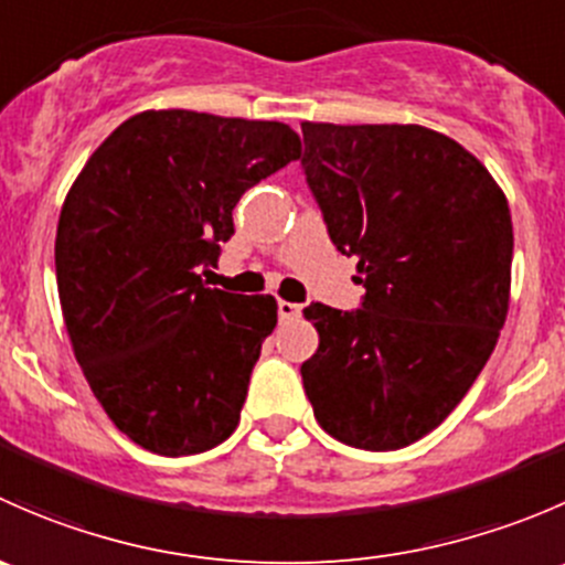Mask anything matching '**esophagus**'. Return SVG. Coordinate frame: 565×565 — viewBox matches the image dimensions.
<instances>
[{
    "instance_id": "1",
    "label": "esophagus",
    "mask_w": 565,
    "mask_h": 565,
    "mask_svg": "<svg viewBox=\"0 0 565 565\" xmlns=\"http://www.w3.org/2000/svg\"><path fill=\"white\" fill-rule=\"evenodd\" d=\"M300 311H303V306L289 303V300H278V317L281 319H298Z\"/></svg>"
}]
</instances>
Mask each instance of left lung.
<instances>
[{
  "label": "left lung",
  "mask_w": 565,
  "mask_h": 565,
  "mask_svg": "<svg viewBox=\"0 0 565 565\" xmlns=\"http://www.w3.org/2000/svg\"><path fill=\"white\" fill-rule=\"evenodd\" d=\"M300 158L361 309H303L300 366L324 431L366 451L429 435L487 366L509 315L514 230L476 156L424 125L303 122Z\"/></svg>",
  "instance_id": "left-lung-1"
}]
</instances>
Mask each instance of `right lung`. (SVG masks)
I'll return each instance as SVG.
<instances>
[{"label": "right lung", "instance_id": "add662e5", "mask_svg": "<svg viewBox=\"0 0 565 565\" xmlns=\"http://www.w3.org/2000/svg\"><path fill=\"white\" fill-rule=\"evenodd\" d=\"M300 158L289 125L163 108L89 156L56 226L73 352L119 431L161 457L224 443L241 420L270 295L207 289L243 193Z\"/></svg>", "mask_w": 565, "mask_h": 565}]
</instances>
